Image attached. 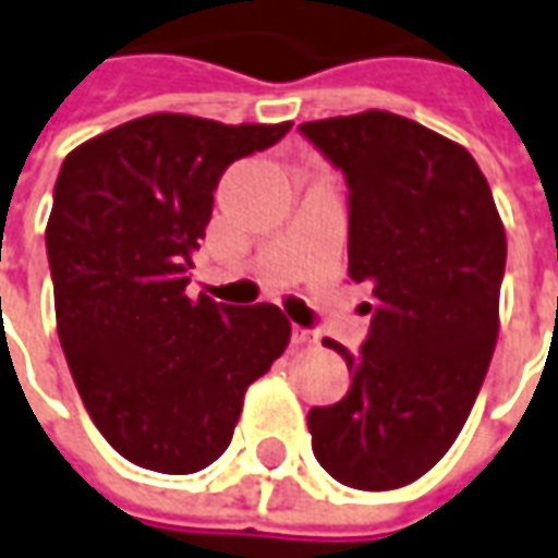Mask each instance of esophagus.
<instances>
[{
	"label": "esophagus",
	"mask_w": 558,
	"mask_h": 558,
	"mask_svg": "<svg viewBox=\"0 0 558 558\" xmlns=\"http://www.w3.org/2000/svg\"><path fill=\"white\" fill-rule=\"evenodd\" d=\"M317 342V332H311V329L293 327V344H314Z\"/></svg>",
	"instance_id": "1"
}]
</instances>
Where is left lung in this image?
Returning <instances> with one entry per match:
<instances>
[{
  "instance_id": "8db88e82",
  "label": "left lung",
  "mask_w": 558,
  "mask_h": 558,
  "mask_svg": "<svg viewBox=\"0 0 558 558\" xmlns=\"http://www.w3.org/2000/svg\"><path fill=\"white\" fill-rule=\"evenodd\" d=\"M299 131L348 180V275L375 295L360 354L324 339L351 390L311 409V449L342 486H409L449 452L483 388L504 222L473 155L418 121L369 109Z\"/></svg>"
}]
</instances>
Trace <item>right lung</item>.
I'll return each mask as SVG.
<instances>
[{
	"label": "right lung",
	"mask_w": 558,
	"mask_h": 558,
	"mask_svg": "<svg viewBox=\"0 0 558 558\" xmlns=\"http://www.w3.org/2000/svg\"><path fill=\"white\" fill-rule=\"evenodd\" d=\"M290 128L155 112L60 168L45 229L57 336L90 422L136 468L214 464L247 388L290 344L278 305L185 295L219 177Z\"/></svg>",
	"instance_id": "obj_1"
}]
</instances>
